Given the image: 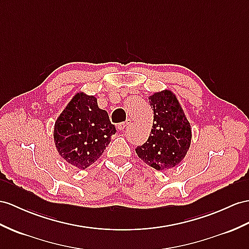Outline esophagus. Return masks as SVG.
<instances>
[{
  "instance_id": "esophagus-1",
  "label": "esophagus",
  "mask_w": 249,
  "mask_h": 249,
  "mask_svg": "<svg viewBox=\"0 0 249 249\" xmlns=\"http://www.w3.org/2000/svg\"><path fill=\"white\" fill-rule=\"evenodd\" d=\"M130 124H131V119H126L125 121H124V123L118 124H117V128H118V130H120V131H124Z\"/></svg>"
}]
</instances>
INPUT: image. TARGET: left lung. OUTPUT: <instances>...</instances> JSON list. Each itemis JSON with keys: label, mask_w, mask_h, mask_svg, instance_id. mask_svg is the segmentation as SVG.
I'll return each instance as SVG.
<instances>
[{"label": "left lung", "mask_w": 249, "mask_h": 249, "mask_svg": "<svg viewBox=\"0 0 249 249\" xmlns=\"http://www.w3.org/2000/svg\"><path fill=\"white\" fill-rule=\"evenodd\" d=\"M153 126L142 145L135 149L139 159L159 171L175 167L184 159L191 142L190 124L175 95L162 90L149 97Z\"/></svg>", "instance_id": "8db88e82"}]
</instances>
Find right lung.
<instances>
[{"label": "right lung", "instance_id": "obj_1", "mask_svg": "<svg viewBox=\"0 0 249 249\" xmlns=\"http://www.w3.org/2000/svg\"><path fill=\"white\" fill-rule=\"evenodd\" d=\"M116 128L94 96L78 93L54 124L53 138L60 155L78 169H87L104 153Z\"/></svg>", "mask_w": 249, "mask_h": 249}]
</instances>
